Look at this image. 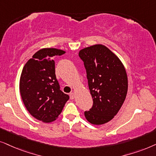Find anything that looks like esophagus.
<instances>
[{"instance_id":"esophagus-1","label":"esophagus","mask_w":156,"mask_h":156,"mask_svg":"<svg viewBox=\"0 0 156 156\" xmlns=\"http://www.w3.org/2000/svg\"><path fill=\"white\" fill-rule=\"evenodd\" d=\"M74 98H75L74 93H70V99H73Z\"/></svg>"}]
</instances>
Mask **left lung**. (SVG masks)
I'll list each match as a JSON object with an SVG mask.
<instances>
[{"mask_svg": "<svg viewBox=\"0 0 156 156\" xmlns=\"http://www.w3.org/2000/svg\"><path fill=\"white\" fill-rule=\"evenodd\" d=\"M84 63L93 101L85 117L93 125H102L114 118L128 92V76L123 64L105 45L96 44L79 51Z\"/></svg>", "mask_w": 156, "mask_h": 156, "instance_id": "1", "label": "left lung"}]
</instances>
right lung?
I'll return each instance as SVG.
<instances>
[{"mask_svg": "<svg viewBox=\"0 0 156 156\" xmlns=\"http://www.w3.org/2000/svg\"><path fill=\"white\" fill-rule=\"evenodd\" d=\"M65 53L51 48L39 50L26 63L20 75L23 102L31 115L44 123L56 120L69 99V95L60 90L53 61L54 57Z\"/></svg>", "mask_w": 156, "mask_h": 156, "instance_id": "obj_1", "label": "right lung"}]
</instances>
